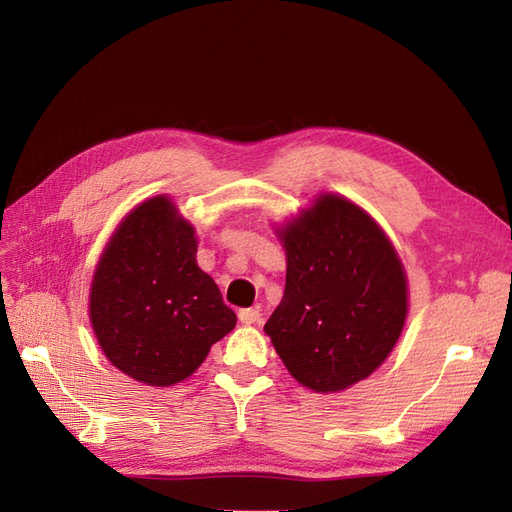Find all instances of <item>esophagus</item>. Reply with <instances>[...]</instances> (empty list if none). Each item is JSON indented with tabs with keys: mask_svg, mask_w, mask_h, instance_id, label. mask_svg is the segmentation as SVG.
<instances>
[{
	"mask_svg": "<svg viewBox=\"0 0 512 512\" xmlns=\"http://www.w3.org/2000/svg\"><path fill=\"white\" fill-rule=\"evenodd\" d=\"M260 316L262 314H260L258 307H245V309H241V312H239V320L243 324H258Z\"/></svg>",
	"mask_w": 512,
	"mask_h": 512,
	"instance_id": "obj_1",
	"label": "esophagus"
}]
</instances>
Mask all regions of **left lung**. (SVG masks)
<instances>
[{
	"label": "left lung",
	"instance_id": "left-lung-1",
	"mask_svg": "<svg viewBox=\"0 0 512 512\" xmlns=\"http://www.w3.org/2000/svg\"><path fill=\"white\" fill-rule=\"evenodd\" d=\"M280 239L286 288L265 333L294 380L344 391L397 344L408 314L404 265L382 228L337 194L318 196Z\"/></svg>",
	"mask_w": 512,
	"mask_h": 512
}]
</instances>
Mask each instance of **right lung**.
I'll list each match as a JSON object with an SVG mask.
<instances>
[{
    "instance_id": "1",
    "label": "right lung",
    "mask_w": 512,
    "mask_h": 512,
    "mask_svg": "<svg viewBox=\"0 0 512 512\" xmlns=\"http://www.w3.org/2000/svg\"><path fill=\"white\" fill-rule=\"evenodd\" d=\"M194 228L168 196L132 209L104 247L89 318L106 359L149 386L181 382L200 367L237 316L196 265Z\"/></svg>"
}]
</instances>
